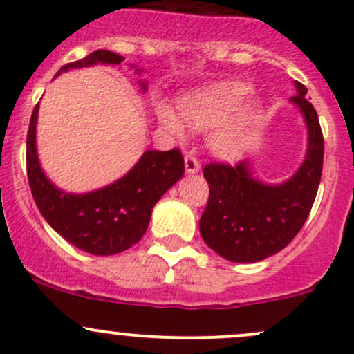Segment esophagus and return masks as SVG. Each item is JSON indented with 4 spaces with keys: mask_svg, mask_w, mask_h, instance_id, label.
Returning a JSON list of instances; mask_svg holds the SVG:
<instances>
[{
    "mask_svg": "<svg viewBox=\"0 0 354 354\" xmlns=\"http://www.w3.org/2000/svg\"><path fill=\"white\" fill-rule=\"evenodd\" d=\"M184 165H185V172L187 174H198L201 170V165H199V160L192 155H185L184 158Z\"/></svg>",
    "mask_w": 354,
    "mask_h": 354,
    "instance_id": "obj_1",
    "label": "esophagus"
}]
</instances>
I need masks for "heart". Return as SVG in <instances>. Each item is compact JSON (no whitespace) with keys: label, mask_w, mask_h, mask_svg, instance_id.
Segmentation results:
<instances>
[{"label":"heart","mask_w":354,"mask_h":354,"mask_svg":"<svg viewBox=\"0 0 354 354\" xmlns=\"http://www.w3.org/2000/svg\"><path fill=\"white\" fill-rule=\"evenodd\" d=\"M249 95L250 86L245 83H220L182 98V116L169 105L160 104L155 111L156 121L165 133L178 140L187 136L185 123L196 131L216 129L211 136V148L223 158H233L256 129V111L252 107L241 109Z\"/></svg>","instance_id":"obj_1"}]
</instances>
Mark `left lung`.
<instances>
[{
	"label": "left lung",
	"mask_w": 354,
	"mask_h": 354,
	"mask_svg": "<svg viewBox=\"0 0 354 354\" xmlns=\"http://www.w3.org/2000/svg\"><path fill=\"white\" fill-rule=\"evenodd\" d=\"M297 95L290 102L307 126V153L300 169L279 184L254 177L249 160L209 163L203 174L209 199L199 220V232L209 249L232 262H259L274 256L295 239L315 201L322 177L324 138L307 88L295 82Z\"/></svg>",
	"instance_id": "8db88e82"
}]
</instances>
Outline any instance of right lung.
I'll return each mask as SVG.
<instances>
[{"label": "right lung", "mask_w": 354, "mask_h": 354, "mask_svg": "<svg viewBox=\"0 0 354 354\" xmlns=\"http://www.w3.org/2000/svg\"><path fill=\"white\" fill-rule=\"evenodd\" d=\"M122 61V56L111 50H95L63 66L57 75L95 64H121ZM140 85L147 92V82L140 80ZM37 115L39 104L28 126L27 174L32 196L47 223L71 245L93 256H114L140 242L150 225L153 206L184 176L182 153L148 150L126 176L112 184L73 194L54 185L44 174L37 155Z\"/></svg>", "instance_id": "obj_1"}]
</instances>
